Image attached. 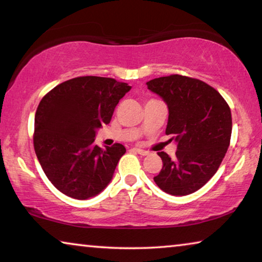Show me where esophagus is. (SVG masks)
Listing matches in <instances>:
<instances>
[{
	"instance_id": "obj_1",
	"label": "esophagus",
	"mask_w": 262,
	"mask_h": 262,
	"mask_svg": "<svg viewBox=\"0 0 262 262\" xmlns=\"http://www.w3.org/2000/svg\"><path fill=\"white\" fill-rule=\"evenodd\" d=\"M133 150H134L135 152L142 155V156H147V155L149 154V151H147V150H143V149H140V148H133Z\"/></svg>"
}]
</instances>
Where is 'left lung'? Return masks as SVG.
<instances>
[{
    "instance_id": "left-lung-1",
    "label": "left lung",
    "mask_w": 262,
    "mask_h": 262,
    "mask_svg": "<svg viewBox=\"0 0 262 262\" xmlns=\"http://www.w3.org/2000/svg\"><path fill=\"white\" fill-rule=\"evenodd\" d=\"M167 105L165 134L177 142L176 157L158 152L163 168L154 178L164 192L188 195L211 179L228 151L232 118L227 101L207 83L181 75L147 82Z\"/></svg>"
}]
</instances>
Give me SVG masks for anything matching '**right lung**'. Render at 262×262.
Here are the masks:
<instances>
[{"instance_id":"add662e5","label":"right lung","mask_w":262,"mask_h":262,"mask_svg":"<svg viewBox=\"0 0 262 262\" xmlns=\"http://www.w3.org/2000/svg\"><path fill=\"white\" fill-rule=\"evenodd\" d=\"M130 89L113 78L83 76L59 84L41 99L34 117V150L61 193L86 200L107 187L126 148H100L95 137Z\"/></svg>"}]
</instances>
